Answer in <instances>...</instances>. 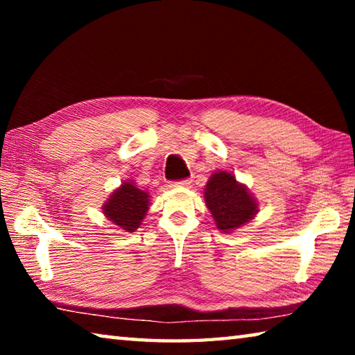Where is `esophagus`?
<instances>
[{"mask_svg": "<svg viewBox=\"0 0 355 355\" xmlns=\"http://www.w3.org/2000/svg\"><path fill=\"white\" fill-rule=\"evenodd\" d=\"M191 180L189 178H184V180H178V182H173L172 186H175V188H188L191 186Z\"/></svg>", "mask_w": 355, "mask_h": 355, "instance_id": "obj_1", "label": "esophagus"}]
</instances>
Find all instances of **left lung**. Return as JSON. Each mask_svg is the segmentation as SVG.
I'll return each instance as SVG.
<instances>
[{
	"label": "left lung",
	"mask_w": 355,
	"mask_h": 355,
	"mask_svg": "<svg viewBox=\"0 0 355 355\" xmlns=\"http://www.w3.org/2000/svg\"><path fill=\"white\" fill-rule=\"evenodd\" d=\"M205 202L219 230L233 232L248 224L258 211V203L232 172L219 171L205 186Z\"/></svg>",
	"instance_id": "1"
}]
</instances>
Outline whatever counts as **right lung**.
<instances>
[{"mask_svg":"<svg viewBox=\"0 0 355 355\" xmlns=\"http://www.w3.org/2000/svg\"><path fill=\"white\" fill-rule=\"evenodd\" d=\"M148 209V192L125 182L105 203L103 213L114 225L125 232H135Z\"/></svg>","mask_w":355,"mask_h":355,"instance_id":"right-lung-1","label":"right lung"}]
</instances>
